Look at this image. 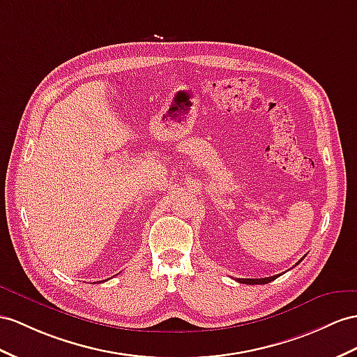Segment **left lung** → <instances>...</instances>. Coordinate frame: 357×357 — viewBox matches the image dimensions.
<instances>
[{
    "instance_id": "obj_1",
    "label": "left lung",
    "mask_w": 357,
    "mask_h": 357,
    "mask_svg": "<svg viewBox=\"0 0 357 357\" xmlns=\"http://www.w3.org/2000/svg\"><path fill=\"white\" fill-rule=\"evenodd\" d=\"M301 259H303V258H301ZM300 259V261H301ZM298 261V262H300ZM297 262V264H298ZM297 264H296V266H297ZM278 276H271V278H264V279H236V280H238L240 283H248V285H264V283H268V282H271V280H274V279H276Z\"/></svg>"
}]
</instances>
